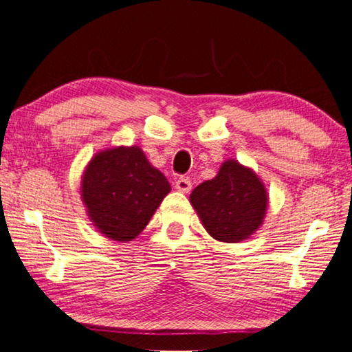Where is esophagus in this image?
Instances as JSON below:
<instances>
[{
	"mask_svg": "<svg viewBox=\"0 0 352 352\" xmlns=\"http://www.w3.org/2000/svg\"><path fill=\"white\" fill-rule=\"evenodd\" d=\"M175 190L180 191V193H190L191 190L190 179H186V177H180V179L175 182Z\"/></svg>",
	"mask_w": 352,
	"mask_h": 352,
	"instance_id": "obj_1",
	"label": "esophagus"
}]
</instances>
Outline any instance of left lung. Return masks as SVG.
I'll list each match as a JSON object with an SVG mask.
<instances>
[{
	"label": "left lung",
	"mask_w": 352,
	"mask_h": 352,
	"mask_svg": "<svg viewBox=\"0 0 352 352\" xmlns=\"http://www.w3.org/2000/svg\"><path fill=\"white\" fill-rule=\"evenodd\" d=\"M268 201L263 180L235 159L222 162L214 179L203 182L190 195L206 232L226 243L252 237L265 222Z\"/></svg>",
	"instance_id": "left-lung-1"
}]
</instances>
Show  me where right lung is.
Here are the masks:
<instances>
[{
	"label": "right lung",
	"instance_id": "right-lung-1",
	"mask_svg": "<svg viewBox=\"0 0 352 352\" xmlns=\"http://www.w3.org/2000/svg\"><path fill=\"white\" fill-rule=\"evenodd\" d=\"M170 193L166 175L140 146L94 154L81 177V199L92 226L113 242H131Z\"/></svg>",
	"mask_w": 352,
	"mask_h": 352
}]
</instances>
